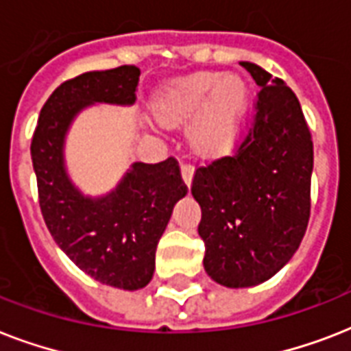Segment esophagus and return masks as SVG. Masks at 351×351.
<instances>
[{
    "instance_id": "esophagus-1",
    "label": "esophagus",
    "mask_w": 351,
    "mask_h": 351,
    "mask_svg": "<svg viewBox=\"0 0 351 351\" xmlns=\"http://www.w3.org/2000/svg\"><path fill=\"white\" fill-rule=\"evenodd\" d=\"M180 171H182V178H184V182H186L187 186H191L193 171H195V167H193L191 164H182Z\"/></svg>"
}]
</instances>
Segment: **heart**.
Here are the masks:
<instances>
[{
    "instance_id": "1",
    "label": "heart",
    "mask_w": 351,
    "mask_h": 351,
    "mask_svg": "<svg viewBox=\"0 0 351 351\" xmlns=\"http://www.w3.org/2000/svg\"><path fill=\"white\" fill-rule=\"evenodd\" d=\"M244 84L234 76L222 80L220 74L204 73L176 82L165 90L158 104L162 120L187 121L198 117L191 131L195 147L204 153L224 149L237 134L245 109Z\"/></svg>"
}]
</instances>
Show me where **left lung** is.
Segmentation results:
<instances>
[{
    "label": "left lung",
    "mask_w": 351,
    "mask_h": 351,
    "mask_svg": "<svg viewBox=\"0 0 351 351\" xmlns=\"http://www.w3.org/2000/svg\"><path fill=\"white\" fill-rule=\"evenodd\" d=\"M253 121L233 154L200 165L191 193L202 209L204 267L215 282L247 288L293 256L311 208L313 142L297 96L255 63Z\"/></svg>",
    "instance_id": "obj_1"
}]
</instances>
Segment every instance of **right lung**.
<instances>
[{
  "label": "right lung",
  "mask_w": 351,
  "mask_h": 351,
  "mask_svg": "<svg viewBox=\"0 0 351 351\" xmlns=\"http://www.w3.org/2000/svg\"><path fill=\"white\" fill-rule=\"evenodd\" d=\"M140 69L121 65L63 82L45 106L30 142L38 198L47 228L65 255L107 286L140 289L153 278L156 245L175 204L186 197L176 158L132 164L107 197L87 198L63 167V138L73 118L95 101L131 106Z\"/></svg>",
  "instance_id": "obj_1"
}]
</instances>
